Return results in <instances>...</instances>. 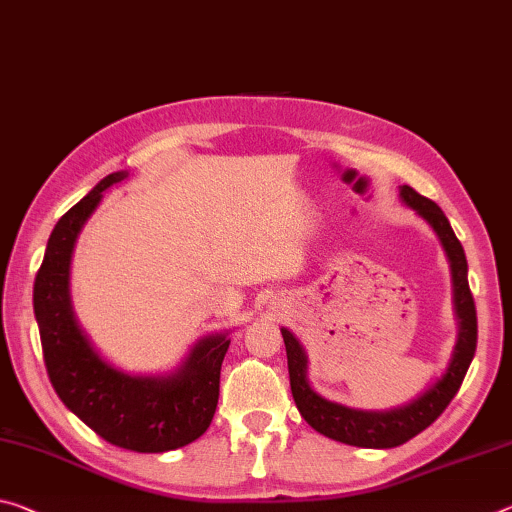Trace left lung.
Segmentation results:
<instances>
[{"mask_svg":"<svg viewBox=\"0 0 512 512\" xmlns=\"http://www.w3.org/2000/svg\"><path fill=\"white\" fill-rule=\"evenodd\" d=\"M401 200L433 227L451 262L453 307H456L460 328L456 348H453V358L444 376L433 387H428L424 394L417 396L415 401L401 405V408L383 412L348 408V405L328 401L314 392L310 383H307V358L303 346L294 337V332L282 328V339H285L287 346L291 394H294L300 415L316 433L351 446H364V449H392V446L412 440L424 428L431 426L442 415L446 405L451 403L453 396L458 394L476 353V305L472 291H469L467 257L465 250H462V243L453 234L449 218L444 216L442 209L433 200L419 196L408 184L401 186Z\"/></svg>","mask_w":512,"mask_h":512,"instance_id":"8db88e82","label":"left lung"}]
</instances>
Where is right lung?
Segmentation results:
<instances>
[{
    "mask_svg": "<svg viewBox=\"0 0 512 512\" xmlns=\"http://www.w3.org/2000/svg\"><path fill=\"white\" fill-rule=\"evenodd\" d=\"M127 177L111 173L54 225L34 282V312L47 376L59 399L88 428L120 449H180L212 424L227 332L202 337L168 376H132L113 367L88 342L70 303V259L77 234L100 205L102 191Z\"/></svg>",
    "mask_w": 512,
    "mask_h": 512,
    "instance_id": "obj_1",
    "label": "right lung"
}]
</instances>
